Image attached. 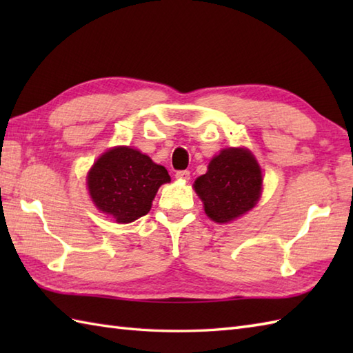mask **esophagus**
I'll list each match as a JSON object with an SVG mask.
<instances>
[{"label": "esophagus", "instance_id": "esophagus-1", "mask_svg": "<svg viewBox=\"0 0 353 353\" xmlns=\"http://www.w3.org/2000/svg\"><path fill=\"white\" fill-rule=\"evenodd\" d=\"M176 177L179 179V181H183V182H186V181H190V179H191V172H190L188 170L177 171V172H176Z\"/></svg>", "mask_w": 353, "mask_h": 353}]
</instances>
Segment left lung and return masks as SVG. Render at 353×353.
<instances>
[{"instance_id":"obj_1","label":"left lung","mask_w":353,"mask_h":353,"mask_svg":"<svg viewBox=\"0 0 353 353\" xmlns=\"http://www.w3.org/2000/svg\"><path fill=\"white\" fill-rule=\"evenodd\" d=\"M206 215L229 223L249 212L262 192V171L247 148H223L208 165L206 174L194 182Z\"/></svg>"}]
</instances>
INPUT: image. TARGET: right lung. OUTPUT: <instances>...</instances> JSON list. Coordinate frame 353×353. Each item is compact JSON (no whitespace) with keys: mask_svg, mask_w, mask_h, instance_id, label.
I'll use <instances>...</instances> for the list:
<instances>
[{"mask_svg":"<svg viewBox=\"0 0 353 353\" xmlns=\"http://www.w3.org/2000/svg\"><path fill=\"white\" fill-rule=\"evenodd\" d=\"M89 196L117 223H132L148 214L159 186L170 182L162 165L130 147H114L101 154L86 177Z\"/></svg>","mask_w":353,"mask_h":353,"instance_id":"1","label":"right lung"}]
</instances>
